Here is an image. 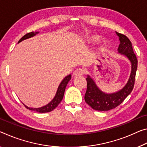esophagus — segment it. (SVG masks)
<instances>
[{
    "mask_svg": "<svg viewBox=\"0 0 147 147\" xmlns=\"http://www.w3.org/2000/svg\"><path fill=\"white\" fill-rule=\"evenodd\" d=\"M85 73V71L82 69H77L76 70L74 71V72L73 73V76H76V77H77V76H80L83 75Z\"/></svg>",
    "mask_w": 147,
    "mask_h": 147,
    "instance_id": "esophagus-1",
    "label": "esophagus"
}]
</instances>
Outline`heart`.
I'll use <instances>...</instances> for the list:
<instances>
[{
    "mask_svg": "<svg viewBox=\"0 0 147 147\" xmlns=\"http://www.w3.org/2000/svg\"><path fill=\"white\" fill-rule=\"evenodd\" d=\"M96 38H97V37H94V38H93L92 39V40H95V39H96Z\"/></svg>",
    "mask_w": 147,
    "mask_h": 147,
    "instance_id": "1",
    "label": "heart"
}]
</instances>
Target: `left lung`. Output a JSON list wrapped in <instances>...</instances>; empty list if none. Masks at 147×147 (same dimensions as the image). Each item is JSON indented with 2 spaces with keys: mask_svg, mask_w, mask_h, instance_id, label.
I'll list each match as a JSON object with an SVG mask.
<instances>
[{
  "mask_svg": "<svg viewBox=\"0 0 147 147\" xmlns=\"http://www.w3.org/2000/svg\"><path fill=\"white\" fill-rule=\"evenodd\" d=\"M119 36L120 44L118 47V52L126 56L131 63V73L127 84L119 92L111 94H107L102 92L97 87L94 81L89 76L86 78L87 90L84 99L86 103L93 109L96 111H104L115 109L122 103L133 90L134 87L135 78L137 69V59L133 50L131 41L127 37L122 33L116 32Z\"/></svg>",
  "mask_w": 147,
  "mask_h": 147,
  "instance_id": "left-lung-1",
  "label": "left lung"
}]
</instances>
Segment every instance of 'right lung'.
Returning a JSON list of instances; mask_svg holds the SVG:
<instances>
[{
	"instance_id": "right-lung-1",
	"label": "right lung",
	"mask_w": 147,
	"mask_h": 147,
	"mask_svg": "<svg viewBox=\"0 0 147 147\" xmlns=\"http://www.w3.org/2000/svg\"><path fill=\"white\" fill-rule=\"evenodd\" d=\"M38 32H28L26 34H25L22 38L20 39L18 42V43L22 42L23 40H25V39L31 38V37L35 35L36 34H38ZM71 79V75L69 74V76H67L65 77L63 80H62V82L60 84V85L58 87V89L57 91L56 95L53 99L52 100L50 103H49L48 105H46V106H44L42 107H40V108H37V109H32V108H29V107H27L26 105L24 106L26 107L27 109H29L31 111H36L37 113H48V112H51L52 111H53L55 107H57L58 105H59L61 101H62L63 97L64 95V92L65 90V88H66V86L68 84L69 81Z\"/></svg>"
}]
</instances>
